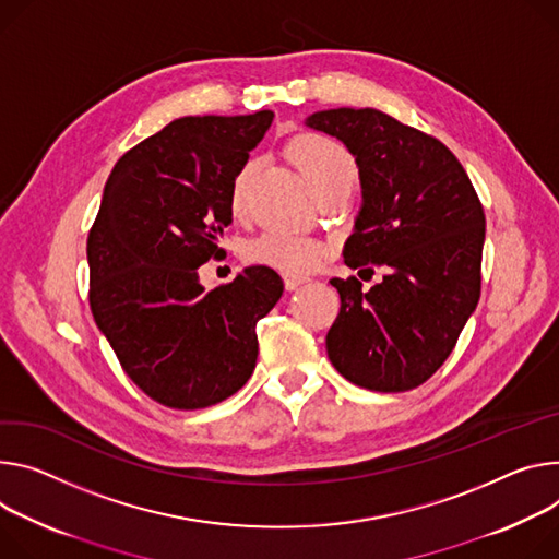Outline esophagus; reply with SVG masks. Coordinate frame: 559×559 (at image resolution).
Returning a JSON list of instances; mask_svg holds the SVG:
<instances>
[{"label":"esophagus","instance_id":"obj_1","mask_svg":"<svg viewBox=\"0 0 559 559\" xmlns=\"http://www.w3.org/2000/svg\"><path fill=\"white\" fill-rule=\"evenodd\" d=\"M283 278H285V287L287 289H296V287H300V285H306L310 278L308 276H300V274H292V272H285L283 274Z\"/></svg>","mask_w":559,"mask_h":559}]
</instances>
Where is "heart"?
Instances as JSON below:
<instances>
[{"label":"heart","mask_w":559,"mask_h":559,"mask_svg":"<svg viewBox=\"0 0 559 559\" xmlns=\"http://www.w3.org/2000/svg\"><path fill=\"white\" fill-rule=\"evenodd\" d=\"M289 156L294 165L306 176V180L319 191H328L332 187H349L357 167H354L347 148L332 138L325 135H300L289 144ZM259 163L247 160L238 174L234 176L229 189V212L234 216H242L247 210V189L251 176L257 174ZM330 253V245L314 236H298V234H278L270 231L251 240L247 247V259L253 263L272 265L283 272L300 274L319 265Z\"/></svg>","instance_id":"obj_1"}]
</instances>
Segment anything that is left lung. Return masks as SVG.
I'll use <instances>...</instances> for the list:
<instances>
[{"instance_id": "left-lung-1", "label": "left lung", "mask_w": 559, "mask_h": 559, "mask_svg": "<svg viewBox=\"0 0 559 559\" xmlns=\"http://www.w3.org/2000/svg\"><path fill=\"white\" fill-rule=\"evenodd\" d=\"M308 127L338 138L357 158L364 207L343 247L347 267L385 270L364 292L332 278L341 310L325 345L349 383L405 392L450 357L481 294L486 216L452 151L377 109H330Z\"/></svg>"}]
</instances>
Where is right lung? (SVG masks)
I'll return each instance as SVG.
<instances>
[{"label": "right lung", "instance_id": "obj_1", "mask_svg": "<svg viewBox=\"0 0 559 559\" xmlns=\"http://www.w3.org/2000/svg\"><path fill=\"white\" fill-rule=\"evenodd\" d=\"M272 118H178L129 148L105 185L86 240L91 312L127 377L167 408L221 403L257 368V323L281 276L253 265L207 292L198 267L223 257L234 176Z\"/></svg>", "mask_w": 559, "mask_h": 559}]
</instances>
